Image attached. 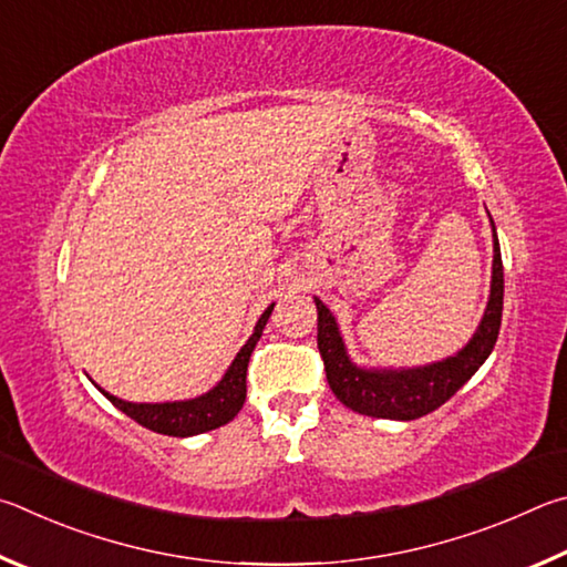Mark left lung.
<instances>
[{
	"label": "left lung",
	"instance_id": "1",
	"mask_svg": "<svg viewBox=\"0 0 567 567\" xmlns=\"http://www.w3.org/2000/svg\"><path fill=\"white\" fill-rule=\"evenodd\" d=\"M493 224V218H491ZM316 301L319 311V351L323 359L326 379L346 409L371 419L415 421L431 413L451 399L471 375L488 359L498 341L503 319V258L501 244L493 226V281L491 299L485 306L478 331L463 349L451 359L419 365V369H361L349 359L339 323L326 309L321 299Z\"/></svg>",
	"mask_w": 567,
	"mask_h": 567
}]
</instances>
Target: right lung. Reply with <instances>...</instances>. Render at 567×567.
<instances>
[{
  "label": "right lung",
  "instance_id": "right-lung-1",
  "mask_svg": "<svg viewBox=\"0 0 567 567\" xmlns=\"http://www.w3.org/2000/svg\"><path fill=\"white\" fill-rule=\"evenodd\" d=\"M274 311V303L261 313L254 333L248 336L244 349L236 353L234 363L228 365L224 379L218 381L212 391L198 395V399L188 401H174V403H128L116 399V395L102 391L109 401H112L118 411L126 413L128 419H134L144 429L162 433V435H176V439H188V435H198L206 431H214L218 425H226L234 421V415L244 409L246 401V369L248 359L256 349L258 339H261L264 326L268 316Z\"/></svg>",
  "mask_w": 567,
  "mask_h": 567
}]
</instances>
